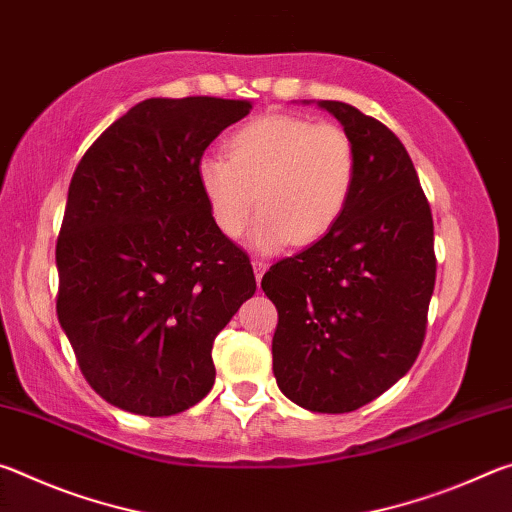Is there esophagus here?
<instances>
[{
	"instance_id": "34e87169",
	"label": "esophagus",
	"mask_w": 512,
	"mask_h": 512,
	"mask_svg": "<svg viewBox=\"0 0 512 512\" xmlns=\"http://www.w3.org/2000/svg\"><path fill=\"white\" fill-rule=\"evenodd\" d=\"M266 268H268V264L264 262V259H253V271H255V280H257V284L262 282V277H264V273H266Z\"/></svg>"
}]
</instances>
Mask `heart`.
<instances>
[{"mask_svg": "<svg viewBox=\"0 0 512 512\" xmlns=\"http://www.w3.org/2000/svg\"><path fill=\"white\" fill-rule=\"evenodd\" d=\"M225 153L228 160L205 155L198 162V187L228 239L244 235L259 210V250L316 244L341 221L357 185V149L334 124L264 115L237 128Z\"/></svg>", "mask_w": 512, "mask_h": 512, "instance_id": "1", "label": "heart"}]
</instances>
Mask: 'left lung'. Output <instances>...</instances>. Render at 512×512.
<instances>
[{
	"instance_id": "1",
	"label": "left lung",
	"mask_w": 512,
	"mask_h": 512,
	"mask_svg": "<svg viewBox=\"0 0 512 512\" xmlns=\"http://www.w3.org/2000/svg\"><path fill=\"white\" fill-rule=\"evenodd\" d=\"M341 121L359 171L341 221L264 275L277 307L273 375L291 402L348 413L418 359L436 284L431 207L397 135L350 103L318 101Z\"/></svg>"
}]
</instances>
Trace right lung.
I'll use <instances>...</instances> for the list:
<instances>
[{
    "mask_svg": "<svg viewBox=\"0 0 512 512\" xmlns=\"http://www.w3.org/2000/svg\"><path fill=\"white\" fill-rule=\"evenodd\" d=\"M250 108L146 99L74 171L56 244L58 323L83 377L117 409L162 418L212 391V343L257 284L214 225L196 167Z\"/></svg>",
    "mask_w": 512,
    "mask_h": 512,
    "instance_id": "add662e5",
    "label": "right lung"
}]
</instances>
